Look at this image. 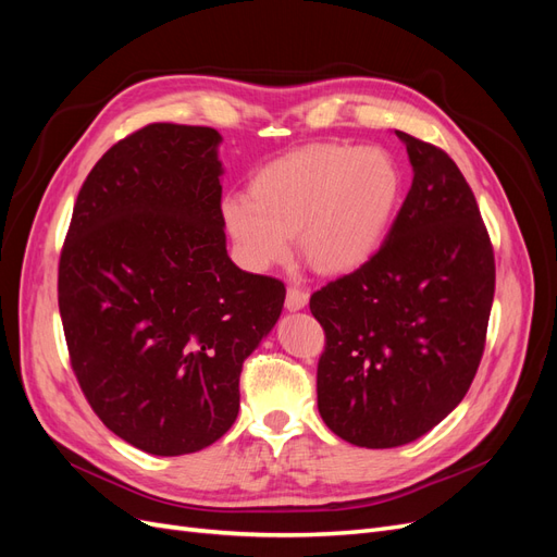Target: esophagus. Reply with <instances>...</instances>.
Listing matches in <instances>:
<instances>
[{"mask_svg": "<svg viewBox=\"0 0 557 557\" xmlns=\"http://www.w3.org/2000/svg\"><path fill=\"white\" fill-rule=\"evenodd\" d=\"M307 305H309V293L290 285L288 295H285V307H288V311H301Z\"/></svg>", "mask_w": 557, "mask_h": 557, "instance_id": "1", "label": "esophagus"}]
</instances>
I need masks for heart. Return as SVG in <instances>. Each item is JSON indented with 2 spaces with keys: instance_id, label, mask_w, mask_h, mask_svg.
<instances>
[{
  "instance_id": "obj_1",
  "label": "heart",
  "mask_w": 557,
  "mask_h": 557,
  "mask_svg": "<svg viewBox=\"0 0 557 557\" xmlns=\"http://www.w3.org/2000/svg\"><path fill=\"white\" fill-rule=\"evenodd\" d=\"M401 172L383 148L318 144L256 174L248 197L221 213L239 258L264 269L290 256V237L325 274H348L379 256L397 221Z\"/></svg>"
}]
</instances>
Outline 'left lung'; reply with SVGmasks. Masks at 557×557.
I'll list each match as a JSON object with an SVG mask.
<instances>
[{
	"label": "left lung",
	"instance_id": "1",
	"mask_svg": "<svg viewBox=\"0 0 557 557\" xmlns=\"http://www.w3.org/2000/svg\"><path fill=\"white\" fill-rule=\"evenodd\" d=\"M407 146L411 190L374 260L311 295L325 330L318 411L344 442H416L467 395L485 346L495 258L474 193L442 148Z\"/></svg>",
	"mask_w": 557,
	"mask_h": 557
}]
</instances>
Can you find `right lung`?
I'll use <instances>...</instances> for the list:
<instances>
[{"mask_svg": "<svg viewBox=\"0 0 557 557\" xmlns=\"http://www.w3.org/2000/svg\"><path fill=\"white\" fill-rule=\"evenodd\" d=\"M223 137L156 123L117 141L78 193L58 305L99 420L150 455L211 446L239 413L242 364L285 288L227 256Z\"/></svg>", "mask_w": 557, "mask_h": 557, "instance_id": "right-lung-1", "label": "right lung"}]
</instances>
